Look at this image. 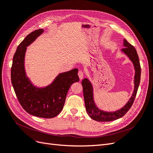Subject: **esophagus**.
I'll return each mask as SVG.
<instances>
[{
	"label": "esophagus",
	"mask_w": 153,
	"mask_h": 153,
	"mask_svg": "<svg viewBox=\"0 0 153 153\" xmlns=\"http://www.w3.org/2000/svg\"><path fill=\"white\" fill-rule=\"evenodd\" d=\"M78 76H79V79H80V80H82V79H83V77H84V73H83V72L81 71H79Z\"/></svg>",
	"instance_id": "obj_1"
}]
</instances>
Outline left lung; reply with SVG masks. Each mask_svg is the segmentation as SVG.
Returning <instances> with one entry per match:
<instances>
[{"label": "left lung", "instance_id": "left-lung-1", "mask_svg": "<svg viewBox=\"0 0 153 153\" xmlns=\"http://www.w3.org/2000/svg\"><path fill=\"white\" fill-rule=\"evenodd\" d=\"M123 46L125 48L122 49V52L124 53L130 58V60L134 64L135 68V74L134 77L135 85L134 92H133V94L128 102L121 109L114 112L103 111L98 109L96 106L94 100H93V86L91 82L86 78L84 79L81 83L83 88V95L84 99H85L86 110L88 114L93 120L99 122H108L119 119V118L126 114V113L129 111L134 102L140 81L141 68L140 62L135 48L129 42H128L126 39H124Z\"/></svg>", "mask_w": 153, "mask_h": 153}]
</instances>
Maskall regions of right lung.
<instances>
[{"instance_id":"obj_1","label":"right lung","mask_w":153,"mask_h":153,"mask_svg":"<svg viewBox=\"0 0 153 153\" xmlns=\"http://www.w3.org/2000/svg\"><path fill=\"white\" fill-rule=\"evenodd\" d=\"M43 32V29H39L31 32L19 44L13 56L11 77L14 92L25 111L34 116L52 118L62 111L68 90L79 78L78 69L74 68L60 73L46 87L37 88L32 85L25 70V56L27 47Z\"/></svg>"}]
</instances>
